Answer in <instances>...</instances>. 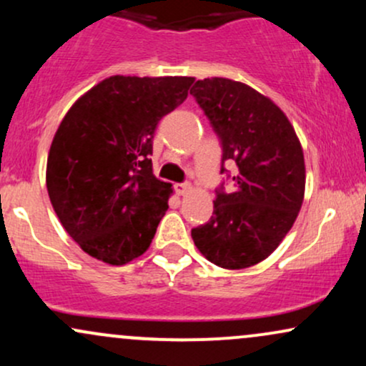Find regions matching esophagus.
Wrapping results in <instances>:
<instances>
[{"label": "esophagus", "instance_id": "1", "mask_svg": "<svg viewBox=\"0 0 366 366\" xmlns=\"http://www.w3.org/2000/svg\"><path fill=\"white\" fill-rule=\"evenodd\" d=\"M175 192H177L179 196H184V194H187L189 191H191V186H189L187 182H180V184H175Z\"/></svg>", "mask_w": 366, "mask_h": 366}]
</instances>
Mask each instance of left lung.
I'll return each instance as SVG.
<instances>
[{
    "label": "left lung",
    "instance_id": "8db88e82",
    "mask_svg": "<svg viewBox=\"0 0 366 366\" xmlns=\"http://www.w3.org/2000/svg\"><path fill=\"white\" fill-rule=\"evenodd\" d=\"M191 94L237 167L234 191L217 189L213 217L191 230L208 262L229 270L253 267L282 242L305 197V157L291 122L253 87L224 77L197 81ZM230 177V175H227Z\"/></svg>",
    "mask_w": 366,
    "mask_h": 366
}]
</instances>
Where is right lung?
<instances>
[{
  "label": "right lung",
  "instance_id": "obj_1",
  "mask_svg": "<svg viewBox=\"0 0 366 366\" xmlns=\"http://www.w3.org/2000/svg\"><path fill=\"white\" fill-rule=\"evenodd\" d=\"M192 82L113 75L61 120L46 186L63 229L92 258L125 264L149 247L172 194V184L153 175L154 130Z\"/></svg>",
  "mask_w": 366,
  "mask_h": 366
}]
</instances>
